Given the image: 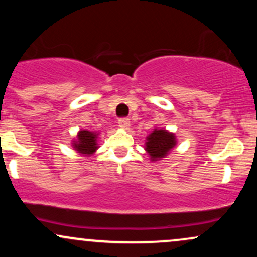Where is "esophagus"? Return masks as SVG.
<instances>
[{
    "label": "esophagus",
    "mask_w": 257,
    "mask_h": 257,
    "mask_svg": "<svg viewBox=\"0 0 257 257\" xmlns=\"http://www.w3.org/2000/svg\"><path fill=\"white\" fill-rule=\"evenodd\" d=\"M118 124H119L120 128L128 129L129 125H131V119H129V118H120L118 120Z\"/></svg>",
    "instance_id": "obj_1"
}]
</instances>
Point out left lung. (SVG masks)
Returning a JSON list of instances; mask_svg holds the SVG:
<instances>
[{
	"mask_svg": "<svg viewBox=\"0 0 257 257\" xmlns=\"http://www.w3.org/2000/svg\"><path fill=\"white\" fill-rule=\"evenodd\" d=\"M175 145L176 137L174 133L166 129H153L151 134L146 138L145 150L151 157V161H158L169 155Z\"/></svg>",
	"mask_w": 257,
	"mask_h": 257,
	"instance_id": "8db88e82",
	"label": "left lung"
}]
</instances>
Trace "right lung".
I'll list each match as a JSON object with an SVG mask.
<instances>
[{
  "label": "right lung",
  "instance_id": "right-lung-1",
  "mask_svg": "<svg viewBox=\"0 0 257 257\" xmlns=\"http://www.w3.org/2000/svg\"><path fill=\"white\" fill-rule=\"evenodd\" d=\"M98 133L89 131H79L77 134V139L72 141L73 149L82 156H91L98 149Z\"/></svg>",
  "mask_w": 257,
  "mask_h": 257
}]
</instances>
